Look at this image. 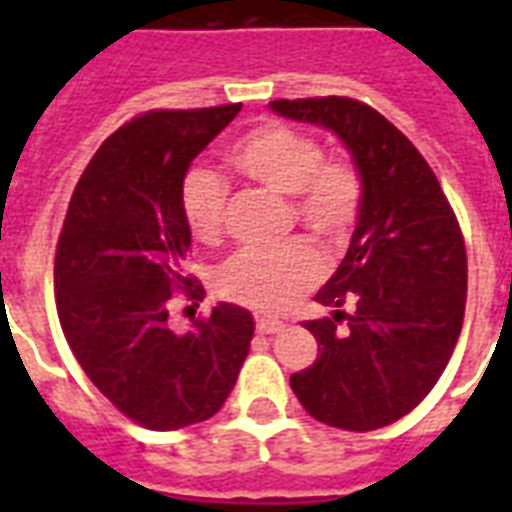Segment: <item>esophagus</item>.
Listing matches in <instances>:
<instances>
[{"label": "esophagus", "instance_id": "1", "mask_svg": "<svg viewBox=\"0 0 512 512\" xmlns=\"http://www.w3.org/2000/svg\"><path fill=\"white\" fill-rule=\"evenodd\" d=\"M281 329H284V321L265 319V316L257 319V332H260V335H276V332H281Z\"/></svg>", "mask_w": 512, "mask_h": 512}]
</instances>
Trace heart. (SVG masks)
Masks as SVG:
<instances>
[{"label":"heart","mask_w":512,"mask_h":512,"mask_svg":"<svg viewBox=\"0 0 512 512\" xmlns=\"http://www.w3.org/2000/svg\"><path fill=\"white\" fill-rule=\"evenodd\" d=\"M241 177L279 196L321 244H337L356 223L361 180L348 162L324 159L319 140L287 124L265 122L241 135L228 151ZM228 185L207 170H191L180 185V212L193 239L215 244L223 236ZM324 276L321 255L308 241L276 249H247L217 271V292L257 313H284Z\"/></svg>","instance_id":"heart-1"}]
</instances>
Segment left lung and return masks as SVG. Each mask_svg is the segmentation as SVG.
Wrapping results in <instances>:
<instances>
[{
  "instance_id": "obj_1",
  "label": "left lung",
  "mask_w": 512,
  "mask_h": 512,
  "mask_svg": "<svg viewBox=\"0 0 512 512\" xmlns=\"http://www.w3.org/2000/svg\"><path fill=\"white\" fill-rule=\"evenodd\" d=\"M271 111L335 132L361 180L348 255L316 292L332 316L303 324L319 356L289 385L324 425L385 428L428 396L460 337L468 292L460 225L420 151L374 108L332 95L273 100ZM345 302L354 303L350 314Z\"/></svg>"
}]
</instances>
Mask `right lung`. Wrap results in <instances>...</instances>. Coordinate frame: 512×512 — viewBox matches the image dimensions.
<instances>
[{
  "label": "right lung",
  "instance_id": "add662e5",
  "mask_svg": "<svg viewBox=\"0 0 512 512\" xmlns=\"http://www.w3.org/2000/svg\"><path fill=\"white\" fill-rule=\"evenodd\" d=\"M239 111L132 119L98 148L68 204L55 252L60 327L92 385L143 428L177 430L220 412L255 335L252 313L233 303L185 332L167 321L175 289L204 295L183 271L191 231L180 185Z\"/></svg>",
  "mask_w": 512,
  "mask_h": 512
}]
</instances>
